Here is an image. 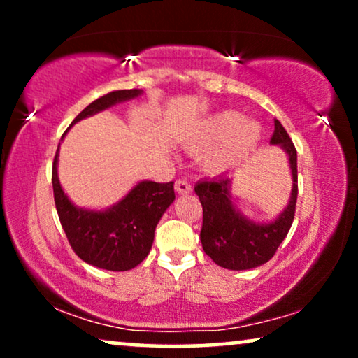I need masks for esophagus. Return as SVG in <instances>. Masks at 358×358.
<instances>
[{"mask_svg": "<svg viewBox=\"0 0 358 358\" xmlns=\"http://www.w3.org/2000/svg\"><path fill=\"white\" fill-rule=\"evenodd\" d=\"M174 185H176V192L180 195L192 192V185H190L189 180H185V179H178Z\"/></svg>", "mask_w": 358, "mask_h": 358, "instance_id": "esophagus-1", "label": "esophagus"}]
</instances>
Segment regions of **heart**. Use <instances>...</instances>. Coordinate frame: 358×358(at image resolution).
<instances>
[{
	"label": "heart",
	"mask_w": 358,
	"mask_h": 358,
	"mask_svg": "<svg viewBox=\"0 0 358 358\" xmlns=\"http://www.w3.org/2000/svg\"><path fill=\"white\" fill-rule=\"evenodd\" d=\"M261 131V125L256 120H243V115L233 110L220 112L207 122L202 135L190 141V150L197 151L215 141L224 140L222 148L207 159L212 168H223L248 155L257 145Z\"/></svg>",
	"instance_id": "obj_1"
}]
</instances>
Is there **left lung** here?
Listing matches in <instances>:
<instances>
[{
	"mask_svg": "<svg viewBox=\"0 0 358 358\" xmlns=\"http://www.w3.org/2000/svg\"><path fill=\"white\" fill-rule=\"evenodd\" d=\"M271 145L285 150L292 169V194L283 212L268 223H256L244 217L231 197V178L227 174L215 179H203L195 184L203 208L200 241L207 256L215 264L229 271H248L271 261L283 239L290 231L295 218L298 195L296 150L287 130L275 120Z\"/></svg>",
	"mask_w": 358,
	"mask_h": 358,
	"instance_id": "8db88e82",
	"label": "left lung"
}]
</instances>
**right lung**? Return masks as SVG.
Wrapping results in <instances>:
<instances>
[{"label":"right lung","mask_w":358,"mask_h":358,"mask_svg":"<svg viewBox=\"0 0 358 358\" xmlns=\"http://www.w3.org/2000/svg\"><path fill=\"white\" fill-rule=\"evenodd\" d=\"M141 92V90L112 91L91 102L81 114L76 115L70 127L112 106L135 99ZM57 166L58 150L52 168L53 199L58 218L78 257L91 266L114 272L130 271L138 266L148 256L156 224L174 202V182L159 184L153 180H141L112 207L90 210L76 207L63 192Z\"/></svg>","instance_id":"obj_1"}]
</instances>
